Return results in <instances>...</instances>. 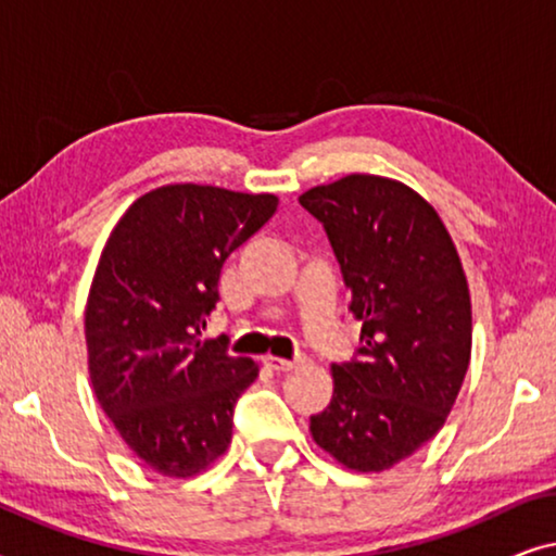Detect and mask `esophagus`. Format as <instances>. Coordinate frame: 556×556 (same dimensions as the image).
I'll list each match as a JSON object with an SVG mask.
<instances>
[{
  "label": "esophagus",
  "mask_w": 556,
  "mask_h": 556,
  "mask_svg": "<svg viewBox=\"0 0 556 556\" xmlns=\"http://www.w3.org/2000/svg\"><path fill=\"white\" fill-rule=\"evenodd\" d=\"M265 364H268L270 369H276V371H291V369H295L301 364V359H283V356H265Z\"/></svg>",
  "instance_id": "obj_1"
}]
</instances>
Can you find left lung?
<instances>
[{
  "instance_id": "8db88e82",
  "label": "left lung",
  "mask_w": 556,
  "mask_h": 556,
  "mask_svg": "<svg viewBox=\"0 0 556 556\" xmlns=\"http://www.w3.org/2000/svg\"><path fill=\"white\" fill-rule=\"evenodd\" d=\"M299 202L324 223L362 321V359L331 364L311 438L344 468L382 473L435 438L466 379V270L438 210L405 181L346 174Z\"/></svg>"
}]
</instances>
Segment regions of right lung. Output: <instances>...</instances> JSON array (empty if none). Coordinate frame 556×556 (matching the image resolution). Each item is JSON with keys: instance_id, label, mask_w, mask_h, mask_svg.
<instances>
[{"instance_id": "add662e5", "label": "right lung", "mask_w": 556, "mask_h": 556, "mask_svg": "<svg viewBox=\"0 0 556 556\" xmlns=\"http://www.w3.org/2000/svg\"><path fill=\"white\" fill-rule=\"evenodd\" d=\"M276 194L164 185L141 194L105 240L86 303L98 405L136 458L192 478L227 451L232 407L257 362L204 341L225 257L268 223Z\"/></svg>"}]
</instances>
